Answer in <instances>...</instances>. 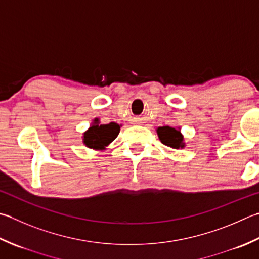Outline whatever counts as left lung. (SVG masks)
Segmentation results:
<instances>
[{
  "mask_svg": "<svg viewBox=\"0 0 259 259\" xmlns=\"http://www.w3.org/2000/svg\"><path fill=\"white\" fill-rule=\"evenodd\" d=\"M157 135H158L159 140L165 146H168L174 149H182L185 147L184 137L181 133V128H174V126L165 125L158 126L157 128Z\"/></svg>",
  "mask_w": 259,
  "mask_h": 259,
  "instance_id": "1",
  "label": "left lung"
}]
</instances>
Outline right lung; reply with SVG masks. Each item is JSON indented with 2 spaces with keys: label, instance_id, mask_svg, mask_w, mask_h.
<instances>
[{
  "label": "right lung",
  "instance_id": "right-lung-1",
  "mask_svg": "<svg viewBox=\"0 0 259 259\" xmlns=\"http://www.w3.org/2000/svg\"><path fill=\"white\" fill-rule=\"evenodd\" d=\"M120 126L115 122L102 124L99 118H95L90 128L83 134V143L88 148L104 150L105 147H108L118 137Z\"/></svg>",
  "mask_w": 259,
  "mask_h": 259
}]
</instances>
